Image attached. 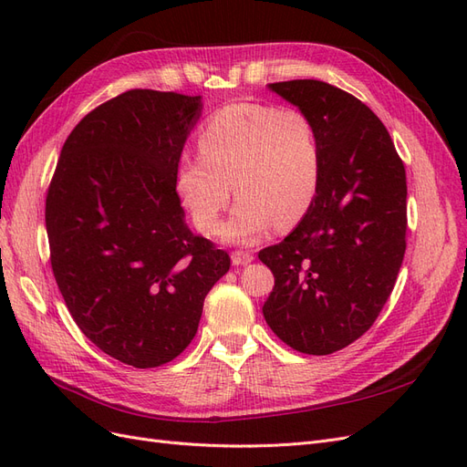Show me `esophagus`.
Returning a JSON list of instances; mask_svg holds the SVG:
<instances>
[{"mask_svg":"<svg viewBox=\"0 0 467 467\" xmlns=\"http://www.w3.org/2000/svg\"><path fill=\"white\" fill-rule=\"evenodd\" d=\"M253 259L251 253H247V251H235V253H232V263L234 265H237V266H242V265H249Z\"/></svg>","mask_w":467,"mask_h":467,"instance_id":"esophagus-1","label":"esophagus"}]
</instances>
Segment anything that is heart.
Returning a JSON list of instances; mask_svg holds the SVG:
<instances>
[{"label":"heart","mask_w":467,"mask_h":467,"mask_svg":"<svg viewBox=\"0 0 467 467\" xmlns=\"http://www.w3.org/2000/svg\"><path fill=\"white\" fill-rule=\"evenodd\" d=\"M199 150L179 161L175 182L202 234L218 230L232 189L239 199L222 230L230 244H255L275 223L290 228L314 202L319 146L300 110L230 103L206 120Z\"/></svg>","instance_id":"heart-1"}]
</instances>
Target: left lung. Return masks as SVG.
<instances>
[{"instance_id": "1", "label": "left lung", "mask_w": 467, "mask_h": 467, "mask_svg": "<svg viewBox=\"0 0 467 467\" xmlns=\"http://www.w3.org/2000/svg\"><path fill=\"white\" fill-rule=\"evenodd\" d=\"M312 122V206L259 259L275 275L268 327L304 355H331L372 327L405 255V167L386 126L357 97L317 79L268 83Z\"/></svg>"}]
</instances>
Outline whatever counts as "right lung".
I'll list each match as a JSON object with an SVG mask.
<instances>
[{
	"instance_id": "add662e5",
	"label": "right lung",
	"mask_w": 467,
	"mask_h": 467,
	"mask_svg": "<svg viewBox=\"0 0 467 467\" xmlns=\"http://www.w3.org/2000/svg\"><path fill=\"white\" fill-rule=\"evenodd\" d=\"M202 97L132 89L67 136L47 196L54 278L89 341L134 368L194 338L228 253L185 222L175 173Z\"/></svg>"
}]
</instances>
